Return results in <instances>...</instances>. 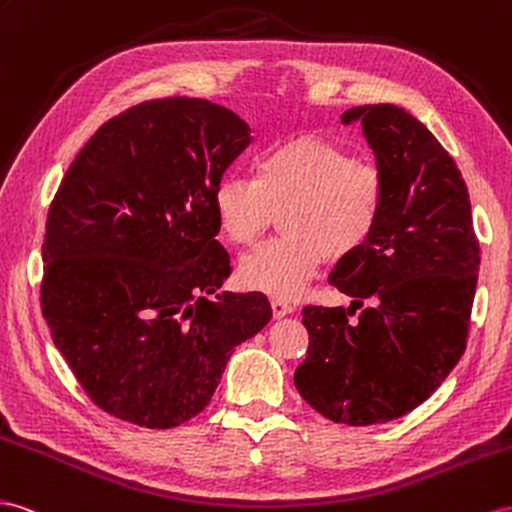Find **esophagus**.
Listing matches in <instances>:
<instances>
[{
	"mask_svg": "<svg viewBox=\"0 0 512 512\" xmlns=\"http://www.w3.org/2000/svg\"><path fill=\"white\" fill-rule=\"evenodd\" d=\"M270 305H272L274 318H283V316H287V313L294 311V305L287 303V300H283V298H272Z\"/></svg>",
	"mask_w": 512,
	"mask_h": 512,
	"instance_id": "esophagus-1",
	"label": "esophagus"
}]
</instances>
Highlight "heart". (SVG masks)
<instances>
[{
  "mask_svg": "<svg viewBox=\"0 0 512 512\" xmlns=\"http://www.w3.org/2000/svg\"><path fill=\"white\" fill-rule=\"evenodd\" d=\"M383 205L381 168L318 136L274 144L257 157L253 179L231 175L214 190L218 229L238 246L257 242L281 212V238L240 261V281L274 298H296L326 257L361 251Z\"/></svg>",
  "mask_w": 512,
  "mask_h": 512,
  "instance_id": "obj_1",
  "label": "heart"
}]
</instances>
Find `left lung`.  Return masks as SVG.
Listing matches in <instances>:
<instances>
[{"mask_svg": "<svg viewBox=\"0 0 512 512\" xmlns=\"http://www.w3.org/2000/svg\"><path fill=\"white\" fill-rule=\"evenodd\" d=\"M342 123H361L385 205L370 242L329 277L350 307L303 309L294 385L331 422L370 426L428 400L463 357L480 248L461 170L424 123L391 103L350 108Z\"/></svg>", "mask_w": 512, "mask_h": 512, "instance_id": "1", "label": "left lung"}]
</instances>
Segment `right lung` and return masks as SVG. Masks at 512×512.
Instances as JSON below:
<instances>
[{"label": "right lung", "instance_id": "right-lung-1", "mask_svg": "<svg viewBox=\"0 0 512 512\" xmlns=\"http://www.w3.org/2000/svg\"><path fill=\"white\" fill-rule=\"evenodd\" d=\"M251 144L205 99L144 101L97 129L49 207L43 318L88 398L144 428L212 400L227 363L272 318L259 292L220 290L214 190Z\"/></svg>", "mask_w": 512, "mask_h": 512}]
</instances>
